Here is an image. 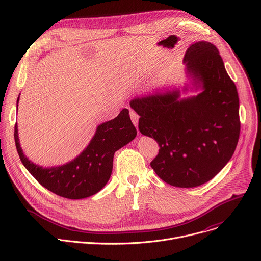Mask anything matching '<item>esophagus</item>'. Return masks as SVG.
Segmentation results:
<instances>
[{"label": "esophagus", "instance_id": "34e87169", "mask_svg": "<svg viewBox=\"0 0 261 261\" xmlns=\"http://www.w3.org/2000/svg\"><path fill=\"white\" fill-rule=\"evenodd\" d=\"M130 118L132 123L134 124V126L137 128L138 126V120H139V116L135 113V111H130Z\"/></svg>", "mask_w": 261, "mask_h": 261}]
</instances>
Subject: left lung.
Returning <instances> with one entry per match:
<instances>
[{"mask_svg":"<svg viewBox=\"0 0 261 261\" xmlns=\"http://www.w3.org/2000/svg\"><path fill=\"white\" fill-rule=\"evenodd\" d=\"M184 63L201 93L180 100L178 90L157 93L134 98L130 106L140 117V133L160 146L151 162L157 175L174 187L193 188L212 179L232 157L241 131L240 101L214 44H192Z\"/></svg>","mask_w":261,"mask_h":261,"instance_id":"obj_1","label":"left lung"}]
</instances>
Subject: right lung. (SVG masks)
<instances>
[{
    "label": "right lung",
    "mask_w": 261,
    "mask_h": 261,
    "mask_svg": "<svg viewBox=\"0 0 261 261\" xmlns=\"http://www.w3.org/2000/svg\"><path fill=\"white\" fill-rule=\"evenodd\" d=\"M136 134L129 110L124 108L116 119L97 127L91 142L79 157L61 166L43 168L24 156L19 144L17 124L14 127L16 150L28 171L44 188L69 199H82L99 192L113 172L115 153L133 140Z\"/></svg>",
    "instance_id": "add662e5"
}]
</instances>
